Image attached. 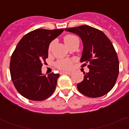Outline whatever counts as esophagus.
<instances>
[{
	"label": "esophagus",
	"instance_id": "esophagus-1",
	"mask_svg": "<svg viewBox=\"0 0 129 129\" xmlns=\"http://www.w3.org/2000/svg\"><path fill=\"white\" fill-rule=\"evenodd\" d=\"M61 74H71V72H61Z\"/></svg>",
	"mask_w": 129,
	"mask_h": 129
}]
</instances>
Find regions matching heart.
<instances>
[{"instance_id":"heart-1","label":"heart","mask_w":129,"mask_h":129,"mask_svg":"<svg viewBox=\"0 0 129 129\" xmlns=\"http://www.w3.org/2000/svg\"><path fill=\"white\" fill-rule=\"evenodd\" d=\"M64 42L66 44L68 47H70L76 43H80V40H79L78 37L74 35H67L64 37ZM53 43H51L49 45V49L50 50L52 46ZM72 61L71 59H61L59 60L56 63V66L58 68L61 70H68L72 68Z\"/></svg>"}]
</instances>
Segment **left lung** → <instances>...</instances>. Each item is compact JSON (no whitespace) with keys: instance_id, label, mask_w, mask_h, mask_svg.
<instances>
[{"instance_id":"left-lung-1","label":"left lung","mask_w":129,"mask_h":129,"mask_svg":"<svg viewBox=\"0 0 129 129\" xmlns=\"http://www.w3.org/2000/svg\"><path fill=\"white\" fill-rule=\"evenodd\" d=\"M65 31L80 37L83 51L80 61L88 63L89 72L77 84L78 90L90 98L106 94L114 87L118 76L119 62L113 45L102 31L88 25L67 28Z\"/></svg>"}]
</instances>
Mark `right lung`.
<instances>
[{
    "mask_svg": "<svg viewBox=\"0 0 129 129\" xmlns=\"http://www.w3.org/2000/svg\"><path fill=\"white\" fill-rule=\"evenodd\" d=\"M63 31L36 29L23 36L17 44L11 56L10 72L15 88L23 97L41 101L53 93L59 74L44 75L41 68L48 57L49 43Z\"/></svg>",
    "mask_w": 129,
    "mask_h": 129,
    "instance_id": "add662e5",
    "label": "right lung"
}]
</instances>
